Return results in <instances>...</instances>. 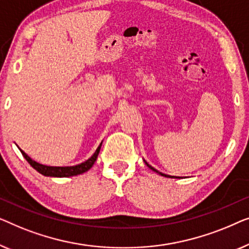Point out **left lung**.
<instances>
[{
  "label": "left lung",
  "instance_id": "1",
  "mask_svg": "<svg viewBox=\"0 0 249 249\" xmlns=\"http://www.w3.org/2000/svg\"><path fill=\"white\" fill-rule=\"evenodd\" d=\"M143 161H144V162H145V164H146V166H148V167L150 168V169H151V170H153V171H156V173H157V174H159V175H161V176H164V177H169V178H179V177H176V176H169V175H166V174H162V173H160V171H158V170H157V169H155V168H153L152 166H150V164H149L148 162H146V161H145V160H143Z\"/></svg>",
  "mask_w": 249,
  "mask_h": 249
}]
</instances>
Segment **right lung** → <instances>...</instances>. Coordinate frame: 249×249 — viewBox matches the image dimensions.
<instances>
[{
    "mask_svg": "<svg viewBox=\"0 0 249 249\" xmlns=\"http://www.w3.org/2000/svg\"><path fill=\"white\" fill-rule=\"evenodd\" d=\"M101 144H103V142L100 143L99 146H98L97 150H96V151H94L93 155L91 156L88 160H86L85 162L75 164V166H68V167L45 166V164H41L39 162H37V161H35V160L31 159L30 157L28 156L26 152L22 151V150H21V149H20V151H21V153H22V156L24 157V159H26L28 162L30 163V166L33 167L34 169H36L39 174L44 175V176L71 177V176H76V175L86 173V171H88L90 168L93 166V163L96 162V160H97L98 155H99Z\"/></svg>",
    "mask_w": 249,
    "mask_h": 249,
    "instance_id": "obj_1",
    "label": "right lung"
}]
</instances>
